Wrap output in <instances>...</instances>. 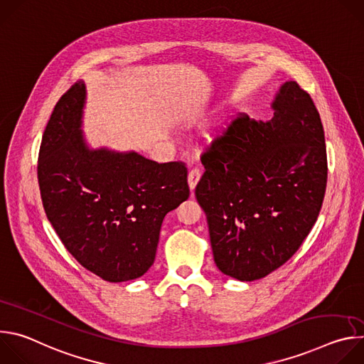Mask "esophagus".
<instances>
[{
    "label": "esophagus",
    "mask_w": 364,
    "mask_h": 364,
    "mask_svg": "<svg viewBox=\"0 0 364 364\" xmlns=\"http://www.w3.org/2000/svg\"><path fill=\"white\" fill-rule=\"evenodd\" d=\"M200 177H201V171H200L198 168H193V170L188 173V187H190V190H194V188H196V186H197Z\"/></svg>",
    "instance_id": "1"
}]
</instances>
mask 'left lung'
I'll return each instance as SVG.
<instances>
[{"label": "left lung", "mask_w": 364, "mask_h": 364, "mask_svg": "<svg viewBox=\"0 0 364 364\" xmlns=\"http://www.w3.org/2000/svg\"><path fill=\"white\" fill-rule=\"evenodd\" d=\"M271 107L272 119L242 115L212 142L196 187L216 267L247 282L269 275L299 249L327 186L324 129L313 99L289 80Z\"/></svg>", "instance_id": "1"}]
</instances>
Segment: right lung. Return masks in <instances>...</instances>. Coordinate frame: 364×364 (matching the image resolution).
I'll list each match as a JSON object with an SVG mask.
<instances>
[{"label": "right lung", "instance_id": "add662e5", "mask_svg": "<svg viewBox=\"0 0 364 364\" xmlns=\"http://www.w3.org/2000/svg\"><path fill=\"white\" fill-rule=\"evenodd\" d=\"M85 102L79 80L44 129L37 167L44 212L83 268L108 282L136 279L154 264L166 215L188 198L187 168L135 151L89 148Z\"/></svg>", "mask_w": 364, "mask_h": 364}]
</instances>
